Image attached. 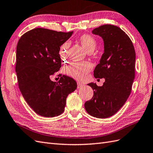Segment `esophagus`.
Instances as JSON below:
<instances>
[{
    "label": "esophagus",
    "mask_w": 153,
    "mask_h": 153,
    "mask_svg": "<svg viewBox=\"0 0 153 153\" xmlns=\"http://www.w3.org/2000/svg\"><path fill=\"white\" fill-rule=\"evenodd\" d=\"M77 84H78V89L83 88V87L84 86V85H83L82 84H81L80 82H77Z\"/></svg>",
    "instance_id": "obj_1"
}]
</instances>
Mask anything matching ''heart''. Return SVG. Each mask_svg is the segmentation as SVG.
I'll return each mask as SVG.
<instances>
[{
	"instance_id": "1",
	"label": "heart",
	"mask_w": 153,
	"mask_h": 153,
	"mask_svg": "<svg viewBox=\"0 0 153 153\" xmlns=\"http://www.w3.org/2000/svg\"><path fill=\"white\" fill-rule=\"evenodd\" d=\"M78 42L88 53H92L97 47V40L91 35L84 34L77 38ZM69 44L65 42L60 46L59 55L61 59H66L68 55ZM92 65L88 62H73L65 68L64 71L69 76L78 80H84L88 73L91 70Z\"/></svg>"
}]
</instances>
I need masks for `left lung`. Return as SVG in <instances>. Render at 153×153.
Listing matches in <instances>:
<instances>
[{
	"mask_svg": "<svg viewBox=\"0 0 153 153\" xmlns=\"http://www.w3.org/2000/svg\"><path fill=\"white\" fill-rule=\"evenodd\" d=\"M104 41V53L94 70L96 78H105L102 86L89 83L93 91L91 100L85 109L98 118L113 116L125 104L134 79L136 54L130 38L120 28L110 24L92 31Z\"/></svg>",
	"mask_w": 153,
	"mask_h": 153,
	"instance_id": "1",
	"label": "left lung"
}]
</instances>
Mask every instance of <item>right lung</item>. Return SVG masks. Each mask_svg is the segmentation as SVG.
<instances>
[{"label": "right lung", "mask_w": 153, "mask_h": 153, "mask_svg": "<svg viewBox=\"0 0 153 153\" xmlns=\"http://www.w3.org/2000/svg\"><path fill=\"white\" fill-rule=\"evenodd\" d=\"M73 33L35 28L20 37L16 46L15 71L20 91L42 117L62 113L68 96L77 88L76 81L68 76L60 75L57 82L50 78L61 68L60 47Z\"/></svg>", "instance_id": "obj_1"}]
</instances>
